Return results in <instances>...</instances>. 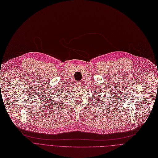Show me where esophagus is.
I'll use <instances>...</instances> for the list:
<instances>
[{"mask_svg":"<svg viewBox=\"0 0 158 158\" xmlns=\"http://www.w3.org/2000/svg\"><path fill=\"white\" fill-rule=\"evenodd\" d=\"M81 82L80 81V82H78V87H81Z\"/></svg>","mask_w":158,"mask_h":158,"instance_id":"esophagus-1","label":"esophagus"}]
</instances>
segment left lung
Returning <instances> with one entry per match:
<instances>
[{
    "label": "left lung",
    "instance_id": "1",
    "mask_svg": "<svg viewBox=\"0 0 158 158\" xmlns=\"http://www.w3.org/2000/svg\"><path fill=\"white\" fill-rule=\"evenodd\" d=\"M98 97V96H97ZM96 102L98 103H98H100L101 102V100L99 99V98H96Z\"/></svg>",
    "mask_w": 158,
    "mask_h": 158
}]
</instances>
